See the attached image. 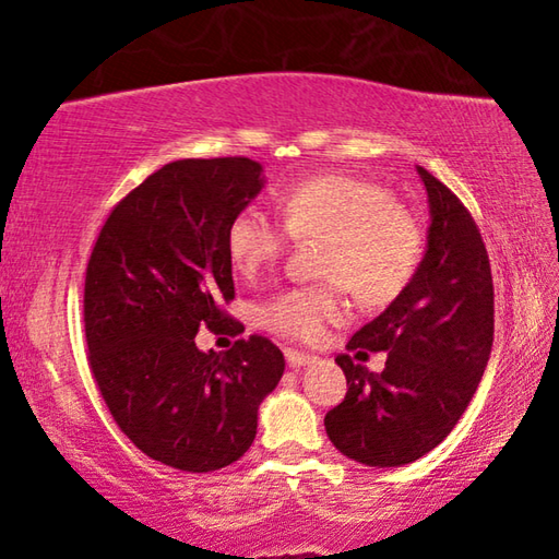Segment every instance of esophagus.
<instances>
[{
	"instance_id": "34e87169",
	"label": "esophagus",
	"mask_w": 559,
	"mask_h": 559,
	"mask_svg": "<svg viewBox=\"0 0 559 559\" xmlns=\"http://www.w3.org/2000/svg\"><path fill=\"white\" fill-rule=\"evenodd\" d=\"M286 362L293 367V370H300V367H306V365H313L316 362V355H308V353H298V349H286Z\"/></svg>"
}]
</instances>
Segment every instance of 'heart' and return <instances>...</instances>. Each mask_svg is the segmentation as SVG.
Segmentation results:
<instances>
[{
  "label": "heart",
  "instance_id": "obj_1",
  "mask_svg": "<svg viewBox=\"0 0 559 559\" xmlns=\"http://www.w3.org/2000/svg\"><path fill=\"white\" fill-rule=\"evenodd\" d=\"M281 219L243 210L226 229L236 271L259 276L290 239H323L320 286L281 290L261 308V323L290 340H316L345 316V288L357 302L380 308L409 286L424 257V224L384 187L349 175H318L281 197Z\"/></svg>",
  "mask_w": 559,
  "mask_h": 559
}]
</instances>
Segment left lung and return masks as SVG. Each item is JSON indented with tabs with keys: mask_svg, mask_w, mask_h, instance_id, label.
<instances>
[{
	"mask_svg": "<svg viewBox=\"0 0 559 559\" xmlns=\"http://www.w3.org/2000/svg\"><path fill=\"white\" fill-rule=\"evenodd\" d=\"M416 169L431 210L427 253L409 286L347 343V349L386 353L384 370L374 374L337 355L347 394L325 414L335 449L377 468L412 463L449 437L493 347L486 243L459 197L424 167Z\"/></svg>",
	"mask_w": 559,
	"mask_h": 559,
	"instance_id": "left-lung-1",
	"label": "left lung"
}]
</instances>
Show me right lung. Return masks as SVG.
<instances>
[{"instance_id":"1","label":"right lung","mask_w":559,"mask_h":559,"mask_svg":"<svg viewBox=\"0 0 559 559\" xmlns=\"http://www.w3.org/2000/svg\"><path fill=\"white\" fill-rule=\"evenodd\" d=\"M249 157L177 159L112 206L93 243L83 323L88 367L120 431L165 466L206 473L257 439L283 353L263 335L202 353L200 328L239 335L226 229L261 192Z\"/></svg>"}]
</instances>
